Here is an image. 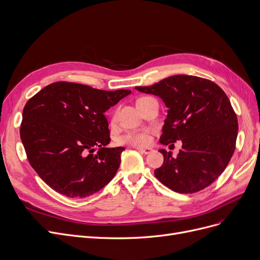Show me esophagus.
<instances>
[{"label": "esophagus", "instance_id": "1", "mask_svg": "<svg viewBox=\"0 0 260 260\" xmlns=\"http://www.w3.org/2000/svg\"><path fill=\"white\" fill-rule=\"evenodd\" d=\"M135 148H137V149H138L140 152H142V153H144V154H149V153H151V152L153 151L152 148H149V147H147V148L135 147Z\"/></svg>", "mask_w": 260, "mask_h": 260}]
</instances>
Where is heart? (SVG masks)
<instances>
[{"mask_svg":"<svg viewBox=\"0 0 260 260\" xmlns=\"http://www.w3.org/2000/svg\"><path fill=\"white\" fill-rule=\"evenodd\" d=\"M116 117V112L112 114V119ZM120 142L123 144H129L133 146H146L151 142V137H150V131L145 130V131H140V132H130L123 135L120 139Z\"/></svg>","mask_w":260,"mask_h":260,"instance_id":"1","label":"heart"}]
</instances>
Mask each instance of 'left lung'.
<instances>
[{"label":"left lung","mask_w":260,"mask_h":260,"mask_svg":"<svg viewBox=\"0 0 260 260\" xmlns=\"http://www.w3.org/2000/svg\"><path fill=\"white\" fill-rule=\"evenodd\" d=\"M162 98L168 108L159 143L182 142L177 157L165 149L156 179L181 193L200 191L224 171L234 153L238 120L226 94L215 82L189 75L167 77L150 86H135Z\"/></svg>","instance_id":"1"}]
</instances>
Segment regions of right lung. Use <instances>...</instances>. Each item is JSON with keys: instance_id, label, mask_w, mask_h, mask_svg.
<instances>
[{"instance_id": "obj_1", "label": "right lung", "mask_w": 260, "mask_h": 260, "mask_svg": "<svg viewBox=\"0 0 260 260\" xmlns=\"http://www.w3.org/2000/svg\"><path fill=\"white\" fill-rule=\"evenodd\" d=\"M130 93L59 81L26 103L20 137L30 166L49 187L84 198L114 178L125 148L106 147L111 139L105 112ZM95 146L100 149L92 155Z\"/></svg>"}]
</instances>
